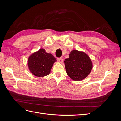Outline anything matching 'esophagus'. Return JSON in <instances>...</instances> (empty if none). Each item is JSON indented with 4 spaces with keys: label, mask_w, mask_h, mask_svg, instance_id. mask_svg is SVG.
I'll list each match as a JSON object with an SVG mask.
<instances>
[{
    "label": "esophagus",
    "mask_w": 121,
    "mask_h": 121,
    "mask_svg": "<svg viewBox=\"0 0 121 121\" xmlns=\"http://www.w3.org/2000/svg\"><path fill=\"white\" fill-rule=\"evenodd\" d=\"M57 60L58 61V62H60V63H62L63 62V59L62 58H60V57H58V58H57Z\"/></svg>",
    "instance_id": "34e87169"
}]
</instances>
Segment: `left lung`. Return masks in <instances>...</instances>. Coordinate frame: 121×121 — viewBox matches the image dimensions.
<instances>
[{
  "label": "left lung",
  "mask_w": 121,
  "mask_h": 121,
  "mask_svg": "<svg viewBox=\"0 0 121 121\" xmlns=\"http://www.w3.org/2000/svg\"><path fill=\"white\" fill-rule=\"evenodd\" d=\"M68 75L75 81L85 79L92 69V64L88 55L77 50L71 51L64 60Z\"/></svg>",
  "instance_id": "left-lung-1"
}]
</instances>
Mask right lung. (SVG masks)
<instances>
[{"label": "right lung", "instance_id": "obj_1", "mask_svg": "<svg viewBox=\"0 0 121 121\" xmlns=\"http://www.w3.org/2000/svg\"><path fill=\"white\" fill-rule=\"evenodd\" d=\"M56 60L51 53H47L45 49H40L29 57L28 67L34 75L43 77L48 75Z\"/></svg>", "mask_w": 121, "mask_h": 121}]
</instances>
